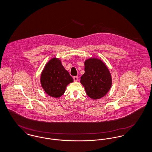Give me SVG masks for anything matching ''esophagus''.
I'll return each instance as SVG.
<instances>
[{
  "label": "esophagus",
  "mask_w": 152,
  "mask_h": 152,
  "mask_svg": "<svg viewBox=\"0 0 152 152\" xmlns=\"http://www.w3.org/2000/svg\"><path fill=\"white\" fill-rule=\"evenodd\" d=\"M73 78L74 81H77V80H78V77L77 76H74Z\"/></svg>",
  "instance_id": "esophagus-1"
}]
</instances>
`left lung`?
I'll use <instances>...</instances> for the list:
<instances>
[{
    "mask_svg": "<svg viewBox=\"0 0 152 152\" xmlns=\"http://www.w3.org/2000/svg\"><path fill=\"white\" fill-rule=\"evenodd\" d=\"M85 73L80 79L87 95L94 100L101 99L110 90L112 79L106 64L99 58H91L84 61Z\"/></svg>",
    "mask_w": 152,
    "mask_h": 152,
    "instance_id": "1",
    "label": "left lung"
}]
</instances>
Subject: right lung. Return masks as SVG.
<instances>
[{"instance_id":"add662e5","label":"right lung","mask_w":152,"mask_h":152,"mask_svg":"<svg viewBox=\"0 0 152 152\" xmlns=\"http://www.w3.org/2000/svg\"><path fill=\"white\" fill-rule=\"evenodd\" d=\"M40 80L45 92L55 98L64 94L66 86L73 81L61 61L56 58H52L44 66Z\"/></svg>"}]
</instances>
